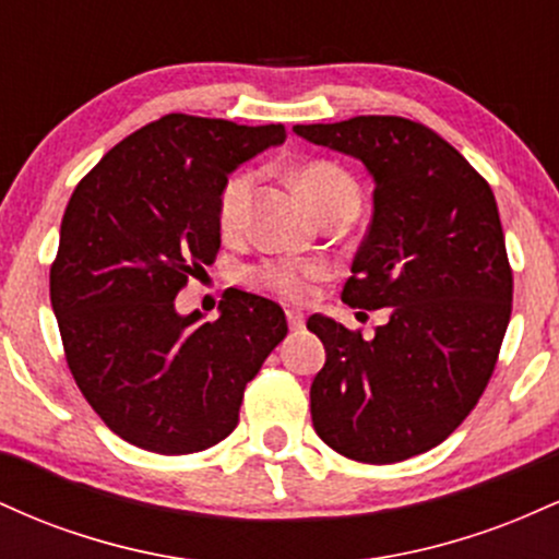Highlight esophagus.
I'll return each mask as SVG.
<instances>
[{
  "mask_svg": "<svg viewBox=\"0 0 559 559\" xmlns=\"http://www.w3.org/2000/svg\"><path fill=\"white\" fill-rule=\"evenodd\" d=\"M286 320H288V329L292 331H301L305 329V316L297 310H286Z\"/></svg>",
  "mask_w": 559,
  "mask_h": 559,
  "instance_id": "34e87169",
  "label": "esophagus"
}]
</instances>
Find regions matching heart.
<instances>
[{"label": "heart", "instance_id": "heart-1", "mask_svg": "<svg viewBox=\"0 0 559 559\" xmlns=\"http://www.w3.org/2000/svg\"><path fill=\"white\" fill-rule=\"evenodd\" d=\"M292 178L299 194L316 210L318 217L336 213V210L360 207V189H357L355 178L342 165L331 163V159H307V163H301L292 173ZM252 186V173H236L221 189V197H217V223H221L223 234H236L241 228ZM320 278H325V265H320L316 260L265 258L254 262L252 267H247L249 286L286 301H301L310 297L312 284Z\"/></svg>", "mask_w": 559, "mask_h": 559}]
</instances>
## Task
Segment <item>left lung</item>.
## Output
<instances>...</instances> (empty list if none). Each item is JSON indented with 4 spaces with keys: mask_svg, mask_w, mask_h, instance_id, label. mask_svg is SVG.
I'll list each match as a JSON object with an SVG mask.
<instances>
[{
    "mask_svg": "<svg viewBox=\"0 0 559 559\" xmlns=\"http://www.w3.org/2000/svg\"><path fill=\"white\" fill-rule=\"evenodd\" d=\"M362 159L373 217L342 299L391 307L373 338L312 316L325 365L310 389L320 439L357 463L428 452L476 407L512 312V267L491 186L428 126L400 115L294 126Z\"/></svg>",
    "mask_w": 559,
    "mask_h": 559,
    "instance_id": "obj_1",
    "label": "left lung"
}]
</instances>
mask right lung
<instances>
[{"label": "right lung", "mask_w": 559, "mask_h": 559, "mask_svg": "<svg viewBox=\"0 0 559 559\" xmlns=\"http://www.w3.org/2000/svg\"><path fill=\"white\" fill-rule=\"evenodd\" d=\"M286 128L170 112L115 144L70 197L49 297L75 386L128 444L189 454L239 423L243 389L288 325L278 305L228 288L221 318L176 297L221 249L217 197L236 165Z\"/></svg>", "instance_id": "1"}]
</instances>
